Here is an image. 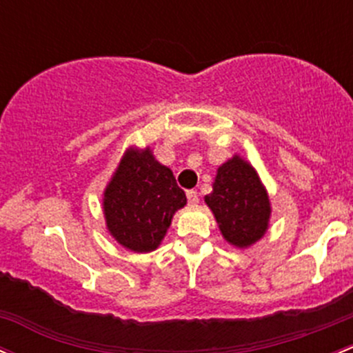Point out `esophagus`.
Segmentation results:
<instances>
[{"mask_svg": "<svg viewBox=\"0 0 353 353\" xmlns=\"http://www.w3.org/2000/svg\"><path fill=\"white\" fill-rule=\"evenodd\" d=\"M188 203L191 204V206H196L197 203H199V194H197V191H188Z\"/></svg>", "mask_w": 353, "mask_h": 353, "instance_id": "1", "label": "esophagus"}]
</instances>
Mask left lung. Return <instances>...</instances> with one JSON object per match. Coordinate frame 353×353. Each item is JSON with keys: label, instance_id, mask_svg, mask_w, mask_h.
Returning a JSON list of instances; mask_svg holds the SVG:
<instances>
[{"label": "left lung", "instance_id": "obj_1", "mask_svg": "<svg viewBox=\"0 0 353 353\" xmlns=\"http://www.w3.org/2000/svg\"><path fill=\"white\" fill-rule=\"evenodd\" d=\"M206 204L214 212L221 233L234 246L253 245L268 228V194L254 169L238 156L218 169Z\"/></svg>", "mask_w": 353, "mask_h": 353}]
</instances>
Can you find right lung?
Here are the masks:
<instances>
[{"instance_id": "1", "label": "right lung", "mask_w": 353, "mask_h": 353, "mask_svg": "<svg viewBox=\"0 0 353 353\" xmlns=\"http://www.w3.org/2000/svg\"><path fill=\"white\" fill-rule=\"evenodd\" d=\"M185 201L172 170L159 164L149 149H130L103 194L107 228L127 250L147 253L161 245Z\"/></svg>"}]
</instances>
